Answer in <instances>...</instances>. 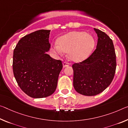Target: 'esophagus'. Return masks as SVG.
I'll list each match as a JSON object with an SVG mask.
<instances>
[{"label":"esophagus","instance_id":"obj_1","mask_svg":"<svg viewBox=\"0 0 128 128\" xmlns=\"http://www.w3.org/2000/svg\"><path fill=\"white\" fill-rule=\"evenodd\" d=\"M62 66H63V68H66V66H70V64L66 62H64L63 63H62Z\"/></svg>","mask_w":128,"mask_h":128}]
</instances>
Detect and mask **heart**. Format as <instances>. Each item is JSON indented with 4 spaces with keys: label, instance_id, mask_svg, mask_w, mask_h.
Instances as JSON below:
<instances>
[{
    "label": "heart",
    "instance_id": "b5f03b06",
    "mask_svg": "<svg viewBox=\"0 0 128 128\" xmlns=\"http://www.w3.org/2000/svg\"><path fill=\"white\" fill-rule=\"evenodd\" d=\"M94 46L92 36L82 31H72L58 38V44L53 45L54 53L62 55L67 52L68 58L72 62H78L90 56Z\"/></svg>",
    "mask_w": 128,
    "mask_h": 128
}]
</instances>
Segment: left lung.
I'll list each match as a JSON object with an SVG mask.
<instances>
[{
	"instance_id": "obj_1",
	"label": "left lung",
	"mask_w": 128,
	"mask_h": 128,
	"mask_svg": "<svg viewBox=\"0 0 128 128\" xmlns=\"http://www.w3.org/2000/svg\"><path fill=\"white\" fill-rule=\"evenodd\" d=\"M94 30L98 37L96 49L87 59L72 66L74 90L88 96L104 91L112 82L116 68L112 40L105 32Z\"/></svg>"
}]
</instances>
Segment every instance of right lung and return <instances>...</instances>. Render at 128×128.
I'll use <instances>...</instances> for the list:
<instances>
[{
  "label": "right lung",
  "mask_w": 128,
  "mask_h": 128,
  "mask_svg": "<svg viewBox=\"0 0 128 128\" xmlns=\"http://www.w3.org/2000/svg\"><path fill=\"white\" fill-rule=\"evenodd\" d=\"M50 30H41L20 39L14 50L13 72L18 86L28 96L44 98L55 91L62 61L53 59L46 52L50 44Z\"/></svg>",
  "instance_id": "add662e5"
}]
</instances>
